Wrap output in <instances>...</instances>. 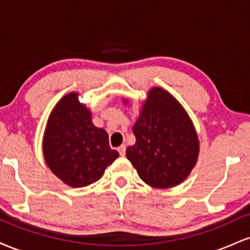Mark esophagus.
<instances>
[{
    "label": "esophagus",
    "instance_id": "esophagus-1",
    "mask_svg": "<svg viewBox=\"0 0 250 250\" xmlns=\"http://www.w3.org/2000/svg\"><path fill=\"white\" fill-rule=\"evenodd\" d=\"M117 150H119V153H120V155H121V156H125V145L120 146Z\"/></svg>",
    "mask_w": 250,
    "mask_h": 250
}]
</instances>
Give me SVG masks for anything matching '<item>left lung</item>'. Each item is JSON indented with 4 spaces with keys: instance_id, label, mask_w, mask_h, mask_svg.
<instances>
[{
    "instance_id": "left-lung-1",
    "label": "left lung",
    "mask_w": 250,
    "mask_h": 250,
    "mask_svg": "<svg viewBox=\"0 0 250 250\" xmlns=\"http://www.w3.org/2000/svg\"><path fill=\"white\" fill-rule=\"evenodd\" d=\"M125 155L142 181L154 188H171L190 174L199 156V139L187 111L165 89H150Z\"/></svg>"
}]
</instances>
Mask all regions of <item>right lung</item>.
<instances>
[{"label": "right lung", "instance_id": "add662e5", "mask_svg": "<svg viewBox=\"0 0 250 250\" xmlns=\"http://www.w3.org/2000/svg\"><path fill=\"white\" fill-rule=\"evenodd\" d=\"M43 155L50 170L65 185L85 187L102 177L119 157L107 131L91 122V113L76 93L63 96L48 119Z\"/></svg>", "mask_w": 250, "mask_h": 250}]
</instances>
